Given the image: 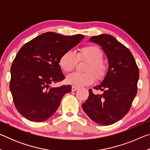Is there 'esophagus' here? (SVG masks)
<instances>
[{"label": "esophagus", "mask_w": 150, "mask_h": 150, "mask_svg": "<svg viewBox=\"0 0 150 150\" xmlns=\"http://www.w3.org/2000/svg\"><path fill=\"white\" fill-rule=\"evenodd\" d=\"M77 90H78V88L76 87H74V86H73L72 88H71V91H77Z\"/></svg>", "instance_id": "esophagus-1"}]
</instances>
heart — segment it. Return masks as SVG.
<instances>
[{
    "instance_id": "heart-1",
    "label": "heart",
    "mask_w": 150,
    "mask_h": 150,
    "mask_svg": "<svg viewBox=\"0 0 150 150\" xmlns=\"http://www.w3.org/2000/svg\"><path fill=\"white\" fill-rule=\"evenodd\" d=\"M103 59V52L100 48L95 45H88L81 47L77 53L66 51L61 55L59 65L63 71L70 72L75 69L78 62H88L84 69L86 73H73L66 78L68 84L81 87L93 84L95 77L101 80L105 77L107 66Z\"/></svg>"
}]
</instances>
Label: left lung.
Returning a JSON list of instances; mask_svg holds the SVG:
<instances>
[{
    "label": "left lung",
    "mask_w": 150,
    "mask_h": 150,
    "mask_svg": "<svg viewBox=\"0 0 150 150\" xmlns=\"http://www.w3.org/2000/svg\"><path fill=\"white\" fill-rule=\"evenodd\" d=\"M89 41L102 47L109 65L103 82L94 87L104 93L95 95L91 88L82 107L93 121L111 125L130 110L138 91L139 69L130 51L115 37L104 34L91 37Z\"/></svg>",
    "instance_id": "1"
}]
</instances>
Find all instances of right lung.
<instances>
[{
    "label": "right lung",
    "instance_id": "obj_1",
    "mask_svg": "<svg viewBox=\"0 0 150 150\" xmlns=\"http://www.w3.org/2000/svg\"><path fill=\"white\" fill-rule=\"evenodd\" d=\"M84 35L46 32L25 44L12 63L10 90L20 114L28 120L42 122L59 106L71 85L52 87L65 79L59 65L63 53L77 45Z\"/></svg>",
    "mask_w": 150,
    "mask_h": 150
}]
</instances>
